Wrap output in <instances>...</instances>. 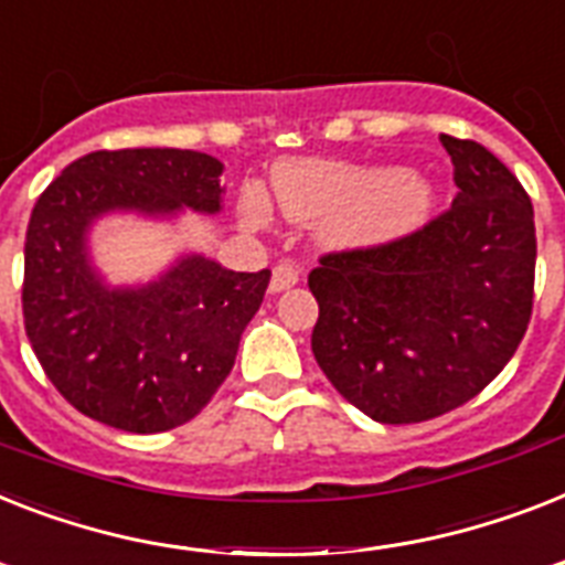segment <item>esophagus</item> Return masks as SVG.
<instances>
[{
	"mask_svg": "<svg viewBox=\"0 0 565 565\" xmlns=\"http://www.w3.org/2000/svg\"><path fill=\"white\" fill-rule=\"evenodd\" d=\"M301 281V269L292 264V260H278L273 267V278H269V290L273 292H281V290H290L296 284Z\"/></svg>",
	"mask_w": 565,
	"mask_h": 565,
	"instance_id": "esophagus-1",
	"label": "esophagus"
}]
</instances>
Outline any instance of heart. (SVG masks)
I'll return each instance as SVG.
<instances>
[{
    "instance_id": "1",
    "label": "heart",
    "mask_w": 565,
    "mask_h": 565,
    "mask_svg": "<svg viewBox=\"0 0 565 565\" xmlns=\"http://www.w3.org/2000/svg\"><path fill=\"white\" fill-rule=\"evenodd\" d=\"M273 200L290 220H322V237L333 246H380L409 235L429 217L433 185L417 173H388L345 162H284L273 171ZM243 220L264 226L269 205L246 188Z\"/></svg>"
}]
</instances>
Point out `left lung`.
Instances as JSON below:
<instances>
[{
	"label": "left lung",
	"mask_w": 565,
	"mask_h": 565,
	"mask_svg": "<svg viewBox=\"0 0 565 565\" xmlns=\"http://www.w3.org/2000/svg\"><path fill=\"white\" fill-rule=\"evenodd\" d=\"M458 194L397 241L328 252L307 275L319 301L313 356L380 424H420L488 386L534 307V209L479 141L441 136Z\"/></svg>",
	"instance_id": "obj_1"
}]
</instances>
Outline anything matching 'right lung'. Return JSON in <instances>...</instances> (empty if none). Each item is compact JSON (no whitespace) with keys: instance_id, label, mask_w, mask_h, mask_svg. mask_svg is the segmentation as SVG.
<instances>
[{"instance_id":"obj_1","label":"right lung","mask_w":565,"mask_h":565,"mask_svg":"<svg viewBox=\"0 0 565 565\" xmlns=\"http://www.w3.org/2000/svg\"><path fill=\"white\" fill-rule=\"evenodd\" d=\"M223 162L196 150L132 148L81 156L45 188L25 232V333L63 397L124 433H168L203 412L235 365L269 269L232 273L179 258L145 287H107L86 232L107 211L217 214Z\"/></svg>"}]
</instances>
